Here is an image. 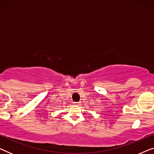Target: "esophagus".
<instances>
[{"mask_svg": "<svg viewBox=\"0 0 154 154\" xmlns=\"http://www.w3.org/2000/svg\"><path fill=\"white\" fill-rule=\"evenodd\" d=\"M74 103L75 105H77V106H79V105H80V102H73Z\"/></svg>", "mask_w": 154, "mask_h": 154, "instance_id": "1", "label": "esophagus"}]
</instances>
